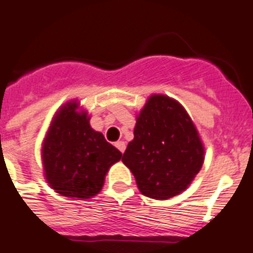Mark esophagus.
Wrapping results in <instances>:
<instances>
[{
	"mask_svg": "<svg viewBox=\"0 0 253 253\" xmlns=\"http://www.w3.org/2000/svg\"><path fill=\"white\" fill-rule=\"evenodd\" d=\"M116 146H117V149L120 150L121 153H123L125 150H126V144H125V141H122V140H121V141H117Z\"/></svg>",
	"mask_w": 253,
	"mask_h": 253,
	"instance_id": "esophagus-1",
	"label": "esophagus"
}]
</instances>
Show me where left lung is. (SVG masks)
<instances>
[{"mask_svg":"<svg viewBox=\"0 0 253 253\" xmlns=\"http://www.w3.org/2000/svg\"><path fill=\"white\" fill-rule=\"evenodd\" d=\"M205 145L181 104L153 94L136 114L133 139L122 162L135 176L140 193L158 201L181 194L205 162Z\"/></svg>","mask_w":253,"mask_h":253,"instance_id":"8db88e82","label":"left lung"}]
</instances>
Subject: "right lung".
I'll list each match as a JSON object with an SVG mask.
<instances>
[{
  "label": "right lung",
  "instance_id": "right-lung-1",
  "mask_svg": "<svg viewBox=\"0 0 253 253\" xmlns=\"http://www.w3.org/2000/svg\"><path fill=\"white\" fill-rule=\"evenodd\" d=\"M77 100L55 112L42 141L43 176L51 189L71 198L88 199L103 189L105 176L122 153L90 126Z\"/></svg>",
  "mask_w": 253,
  "mask_h": 253
}]
</instances>
